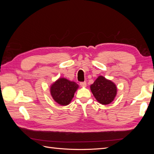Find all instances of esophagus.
Wrapping results in <instances>:
<instances>
[{"label":"esophagus","instance_id":"34e87169","mask_svg":"<svg viewBox=\"0 0 154 154\" xmlns=\"http://www.w3.org/2000/svg\"><path fill=\"white\" fill-rule=\"evenodd\" d=\"M80 85L83 87H87V83L86 82H81L80 83Z\"/></svg>","mask_w":154,"mask_h":154}]
</instances>
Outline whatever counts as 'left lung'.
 Wrapping results in <instances>:
<instances>
[{"instance_id":"1","label":"left lung","mask_w":154,"mask_h":154,"mask_svg":"<svg viewBox=\"0 0 154 154\" xmlns=\"http://www.w3.org/2000/svg\"><path fill=\"white\" fill-rule=\"evenodd\" d=\"M90 89L96 100L100 104L106 105L115 99L117 94V87L112 81L100 75L91 85Z\"/></svg>"}]
</instances>
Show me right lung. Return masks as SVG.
Returning a JSON list of instances; mask_svg holds the SVG:
<instances>
[{"mask_svg":"<svg viewBox=\"0 0 154 154\" xmlns=\"http://www.w3.org/2000/svg\"><path fill=\"white\" fill-rule=\"evenodd\" d=\"M78 88L79 85L74 81L61 77L51 85L50 91L55 102L60 105L66 106L71 103Z\"/></svg>","mask_w":154,"mask_h":154,"instance_id":"right-lung-1","label":"right lung"}]
</instances>
